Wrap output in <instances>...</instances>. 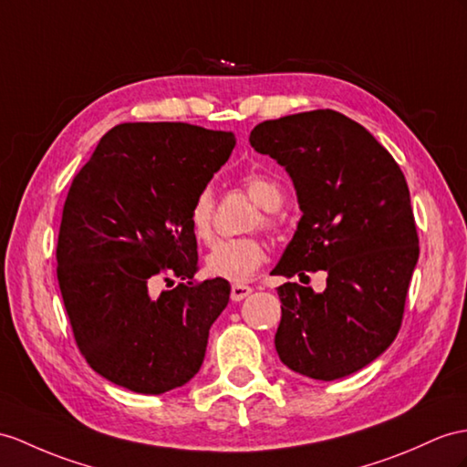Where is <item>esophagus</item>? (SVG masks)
<instances>
[{
	"label": "esophagus",
	"instance_id": "obj_1",
	"mask_svg": "<svg viewBox=\"0 0 467 467\" xmlns=\"http://www.w3.org/2000/svg\"><path fill=\"white\" fill-rule=\"evenodd\" d=\"M252 291L254 289L249 285H244V283H234V285H232V301H244Z\"/></svg>",
	"mask_w": 467,
	"mask_h": 467
}]
</instances>
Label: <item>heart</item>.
Here are the masks:
<instances>
[{
    "label": "heart",
    "mask_w": 467,
    "mask_h": 467,
    "mask_svg": "<svg viewBox=\"0 0 467 467\" xmlns=\"http://www.w3.org/2000/svg\"><path fill=\"white\" fill-rule=\"evenodd\" d=\"M244 188L265 213L261 215V225L271 227L273 215L281 208L285 194L277 180L265 174H247ZM190 230L200 242H210L213 237V194L210 188H202L194 196L188 210ZM265 261V247L255 237H225L215 242L206 255V269L210 275L227 281H245L254 275Z\"/></svg>",
    "instance_id": "heart-1"
}]
</instances>
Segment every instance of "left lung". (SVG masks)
<instances>
[{"instance_id":"obj_1","label":"left lung","mask_w":467,"mask_h":467,"mask_svg":"<svg viewBox=\"0 0 467 467\" xmlns=\"http://www.w3.org/2000/svg\"><path fill=\"white\" fill-rule=\"evenodd\" d=\"M249 142L287 170L303 212L271 273H327L321 293L277 287V355L303 377H348L400 331L420 254L406 178L365 127L331 109L259 122Z\"/></svg>"}]
</instances>
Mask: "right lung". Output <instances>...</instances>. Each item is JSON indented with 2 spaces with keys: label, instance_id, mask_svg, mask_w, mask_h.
Here are the masks:
<instances>
[{
  "label": "right lung",
  "instance_id": "right-lung-1",
  "mask_svg": "<svg viewBox=\"0 0 467 467\" xmlns=\"http://www.w3.org/2000/svg\"><path fill=\"white\" fill-rule=\"evenodd\" d=\"M235 146L186 122H124L102 136L67 194L57 279L81 355L139 394L186 384L230 301L222 277L192 283L198 245L188 210ZM182 283L161 294L162 278Z\"/></svg>",
  "mask_w": 467,
  "mask_h": 467
}]
</instances>
